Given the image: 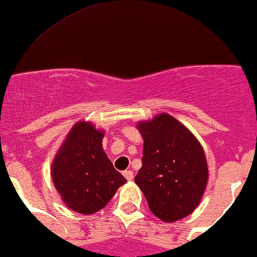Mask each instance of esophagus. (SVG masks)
<instances>
[{
	"label": "esophagus",
	"instance_id": "34e87169",
	"mask_svg": "<svg viewBox=\"0 0 257 257\" xmlns=\"http://www.w3.org/2000/svg\"><path fill=\"white\" fill-rule=\"evenodd\" d=\"M123 176H125L128 181H131L132 179H134V173H132L131 170H125V172H123Z\"/></svg>",
	"mask_w": 257,
	"mask_h": 257
}]
</instances>
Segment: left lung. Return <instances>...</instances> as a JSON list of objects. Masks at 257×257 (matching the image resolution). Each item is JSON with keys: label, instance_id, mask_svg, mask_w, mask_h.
I'll return each mask as SVG.
<instances>
[{"label": "left lung", "instance_id": "left-lung-1", "mask_svg": "<svg viewBox=\"0 0 257 257\" xmlns=\"http://www.w3.org/2000/svg\"><path fill=\"white\" fill-rule=\"evenodd\" d=\"M143 139L142 168L135 176L154 216L165 223L187 217L200 205L208 165L200 141L167 112L137 122Z\"/></svg>", "mask_w": 257, "mask_h": 257}]
</instances>
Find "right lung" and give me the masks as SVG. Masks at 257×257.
<instances>
[{
	"mask_svg": "<svg viewBox=\"0 0 257 257\" xmlns=\"http://www.w3.org/2000/svg\"><path fill=\"white\" fill-rule=\"evenodd\" d=\"M104 134L89 121H77L52 161L55 189L77 213L100 211L126 183L103 150Z\"/></svg>",
	"mask_w": 257,
	"mask_h": 257,
	"instance_id": "add662e5",
	"label": "right lung"
}]
</instances>
